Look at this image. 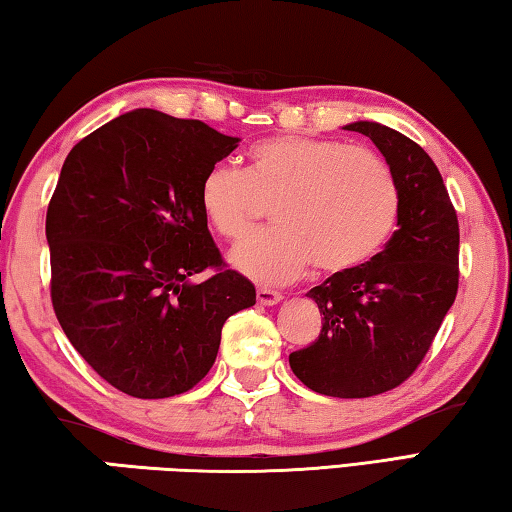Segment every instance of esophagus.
<instances>
[{
  "instance_id": "obj_1",
  "label": "esophagus",
  "mask_w": 512,
  "mask_h": 512,
  "mask_svg": "<svg viewBox=\"0 0 512 512\" xmlns=\"http://www.w3.org/2000/svg\"><path fill=\"white\" fill-rule=\"evenodd\" d=\"M282 293L273 289H257V302L264 307H273L277 302H282Z\"/></svg>"
}]
</instances>
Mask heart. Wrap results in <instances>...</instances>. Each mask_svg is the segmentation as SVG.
<instances>
[{"instance_id":"obj_1","label":"heart","mask_w":512,"mask_h":512,"mask_svg":"<svg viewBox=\"0 0 512 512\" xmlns=\"http://www.w3.org/2000/svg\"><path fill=\"white\" fill-rule=\"evenodd\" d=\"M248 171L216 162L201 180V210L225 239L246 235L275 203L277 228L255 232L230 255L264 287L287 284L318 264L345 273L379 253L397 223L400 189L384 158L334 140L277 135L250 151Z\"/></svg>"}]
</instances>
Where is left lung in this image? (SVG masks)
<instances>
[{
  "label": "left lung",
  "instance_id": "8db88e82",
  "mask_svg": "<svg viewBox=\"0 0 512 512\" xmlns=\"http://www.w3.org/2000/svg\"><path fill=\"white\" fill-rule=\"evenodd\" d=\"M345 128L370 137L391 167L397 230L370 262L307 293L323 329L309 348L289 354V366L311 391L352 400L400 386L431 348L458 291V219L422 146L377 121Z\"/></svg>",
  "mask_w": 512,
  "mask_h": 512
}]
</instances>
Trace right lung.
<instances>
[{"mask_svg": "<svg viewBox=\"0 0 512 512\" xmlns=\"http://www.w3.org/2000/svg\"><path fill=\"white\" fill-rule=\"evenodd\" d=\"M198 119L137 108L74 146L47 210L51 302L97 375L140 400L194 388L223 323L255 287L223 268L198 201L207 169L237 149ZM205 267V283L191 277Z\"/></svg>", "mask_w": 512, "mask_h": 512, "instance_id": "add662e5", "label": "right lung"}]
</instances>
